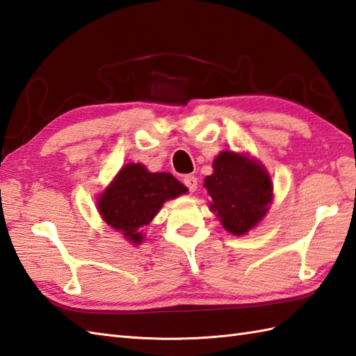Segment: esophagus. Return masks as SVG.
Here are the masks:
<instances>
[{
    "label": "esophagus",
    "instance_id": "34e87169",
    "mask_svg": "<svg viewBox=\"0 0 356 356\" xmlns=\"http://www.w3.org/2000/svg\"><path fill=\"white\" fill-rule=\"evenodd\" d=\"M184 184L188 190H190V193H194L195 190H197V179H195L194 176H185Z\"/></svg>",
    "mask_w": 356,
    "mask_h": 356
}]
</instances>
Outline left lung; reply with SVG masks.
Here are the masks:
<instances>
[{
	"mask_svg": "<svg viewBox=\"0 0 356 356\" xmlns=\"http://www.w3.org/2000/svg\"><path fill=\"white\" fill-rule=\"evenodd\" d=\"M205 186L213 203L209 208L223 228L245 236L266 216L272 202V180L266 168L246 154L222 151L213 162Z\"/></svg>",
	"mask_w": 356,
	"mask_h": 356,
	"instance_id": "obj_1",
	"label": "left lung"
}]
</instances>
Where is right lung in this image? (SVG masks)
I'll return each mask as SVG.
<instances>
[{"mask_svg":"<svg viewBox=\"0 0 356 356\" xmlns=\"http://www.w3.org/2000/svg\"><path fill=\"white\" fill-rule=\"evenodd\" d=\"M186 191L170 172H149L142 163H127L97 199V209L105 223L131 245H139L140 228L153 220L166 200Z\"/></svg>","mask_w":356,"mask_h":356,"instance_id":"right-lung-1","label":"right lung"}]
</instances>
